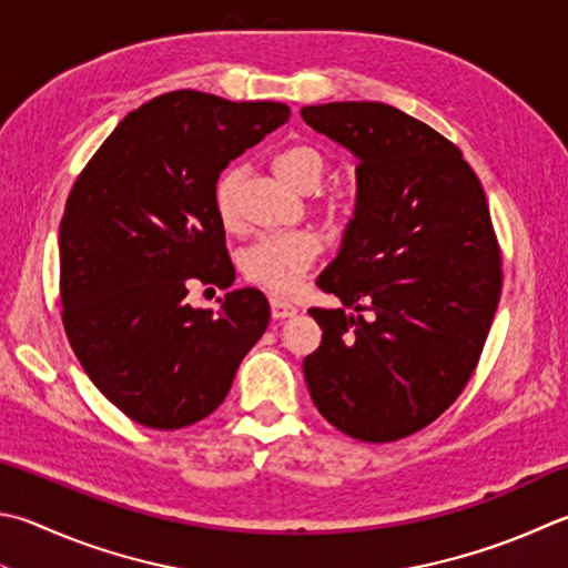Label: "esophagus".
<instances>
[{
    "mask_svg": "<svg viewBox=\"0 0 568 568\" xmlns=\"http://www.w3.org/2000/svg\"><path fill=\"white\" fill-rule=\"evenodd\" d=\"M270 304H272V316H274V318H288V316L296 314V306L284 302V298H276V296H274Z\"/></svg>",
    "mask_w": 568,
    "mask_h": 568,
    "instance_id": "obj_1",
    "label": "esophagus"
}]
</instances>
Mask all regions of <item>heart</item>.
Wrapping results in <instances>:
<instances>
[{"mask_svg":"<svg viewBox=\"0 0 568 568\" xmlns=\"http://www.w3.org/2000/svg\"><path fill=\"white\" fill-rule=\"evenodd\" d=\"M276 173L282 175L286 185L298 192H316L324 183L328 160L324 151L308 143L288 145L274 160ZM240 185L242 173L237 168H230L217 180L215 187V207L222 224L227 230L240 227ZM321 252V242L314 232L296 230V232H276L264 234L252 242L240 256V270L244 280L262 286L264 292L274 296L292 294L296 284L302 282L308 266L316 262Z\"/></svg>","mask_w":568,"mask_h":568,"instance_id":"obj_1","label":"heart"}]
</instances>
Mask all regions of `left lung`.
<instances>
[{
	"label": "left lung",
	"mask_w": 568,
	"mask_h": 568,
	"mask_svg": "<svg viewBox=\"0 0 568 568\" xmlns=\"http://www.w3.org/2000/svg\"><path fill=\"white\" fill-rule=\"evenodd\" d=\"M306 125L358 158L356 210L308 308L312 400L363 443H393L463 393L495 318L501 254L485 190L455 143L378 101L306 105Z\"/></svg>",
	"instance_id": "1"
}]
</instances>
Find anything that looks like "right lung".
I'll return each mask as SVG.
<instances>
[{"label":"right lung","instance_id":"add662e5","mask_svg":"<svg viewBox=\"0 0 568 568\" xmlns=\"http://www.w3.org/2000/svg\"><path fill=\"white\" fill-rule=\"evenodd\" d=\"M288 118L274 101L170 91L128 113L71 187L59 230L61 318L95 388L131 420L175 430L227 398L270 324L260 288L192 308V280L227 288L215 187Z\"/></svg>","mask_w":568,"mask_h":568}]
</instances>
